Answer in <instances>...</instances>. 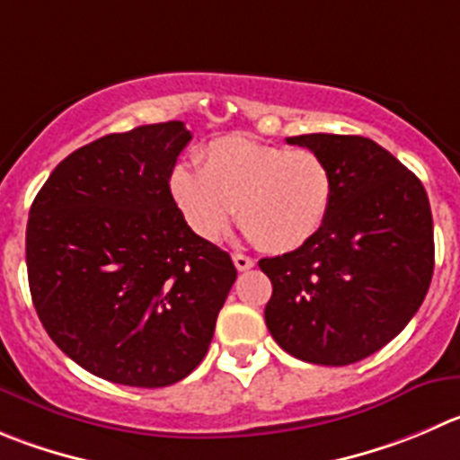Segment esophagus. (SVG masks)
<instances>
[{"instance_id": "obj_1", "label": "esophagus", "mask_w": 460, "mask_h": 460, "mask_svg": "<svg viewBox=\"0 0 460 460\" xmlns=\"http://www.w3.org/2000/svg\"><path fill=\"white\" fill-rule=\"evenodd\" d=\"M233 261H234V266H237V270H248V269H252V266H255V261H252L251 257L242 255V252H234Z\"/></svg>"}]
</instances>
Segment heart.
Instances as JSON below:
<instances>
[{"label": "heart", "instance_id": "heart-1", "mask_svg": "<svg viewBox=\"0 0 460 460\" xmlns=\"http://www.w3.org/2000/svg\"><path fill=\"white\" fill-rule=\"evenodd\" d=\"M169 191L191 233L217 243L237 218L251 242L291 252L312 242L334 200V173L312 148L223 137L200 153V169L176 167Z\"/></svg>", "mask_w": 460, "mask_h": 460}]
</instances>
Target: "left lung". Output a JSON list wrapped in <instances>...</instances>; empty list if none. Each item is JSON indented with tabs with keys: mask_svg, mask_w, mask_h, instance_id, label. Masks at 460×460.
<instances>
[{
	"mask_svg": "<svg viewBox=\"0 0 460 460\" xmlns=\"http://www.w3.org/2000/svg\"><path fill=\"white\" fill-rule=\"evenodd\" d=\"M287 142L325 157L334 200L312 242L260 260L273 284L266 327L296 358L357 364L395 339L429 291V199L418 176L368 137L312 133Z\"/></svg>",
	"mask_w": 460,
	"mask_h": 460,
	"instance_id": "1",
	"label": "left lung"
}]
</instances>
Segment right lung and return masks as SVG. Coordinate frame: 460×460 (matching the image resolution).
Here are the masks:
<instances>
[{"instance_id":"obj_1","label":"right lung","mask_w":460,"mask_h":460,"mask_svg":"<svg viewBox=\"0 0 460 460\" xmlns=\"http://www.w3.org/2000/svg\"><path fill=\"white\" fill-rule=\"evenodd\" d=\"M190 139L182 121L94 139L60 162L31 205L38 318L72 361L112 384L185 379L237 279L230 255L191 233L169 191Z\"/></svg>"}]
</instances>
